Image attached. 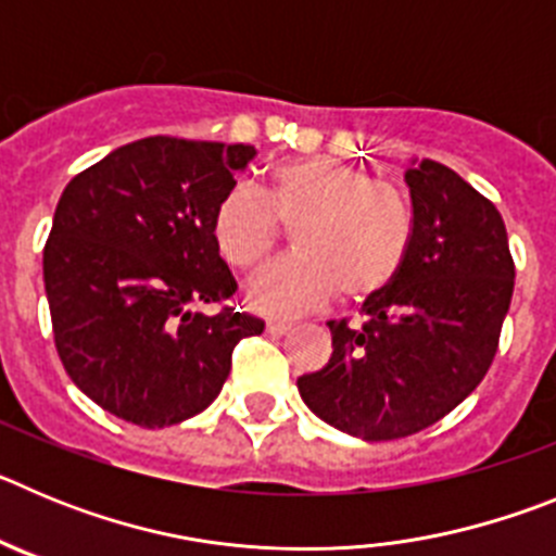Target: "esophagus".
Segmentation results:
<instances>
[{
    "label": "esophagus",
    "instance_id": "esophagus-1",
    "mask_svg": "<svg viewBox=\"0 0 556 556\" xmlns=\"http://www.w3.org/2000/svg\"><path fill=\"white\" fill-rule=\"evenodd\" d=\"M267 331L275 333V337H281V333L292 331V323H289V320H269Z\"/></svg>",
    "mask_w": 556,
    "mask_h": 556
}]
</instances>
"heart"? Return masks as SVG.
Instances as JSON below:
<instances>
[{
  "instance_id": "heart-1",
  "label": "heart",
  "mask_w": 556,
  "mask_h": 556,
  "mask_svg": "<svg viewBox=\"0 0 556 556\" xmlns=\"http://www.w3.org/2000/svg\"><path fill=\"white\" fill-rule=\"evenodd\" d=\"M292 228L289 258L248 281V303L262 314L294 317L323 308L337 292L367 301L395 281L415 239V208L401 186L333 159L273 166L267 191L239 184L219 200L211 236L236 269L262 264Z\"/></svg>"
}]
</instances>
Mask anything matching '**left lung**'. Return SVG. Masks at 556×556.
<instances>
[{
  "instance_id": "8db88e82",
  "label": "left lung",
  "mask_w": 556,
  "mask_h": 556,
  "mask_svg": "<svg viewBox=\"0 0 556 556\" xmlns=\"http://www.w3.org/2000/svg\"><path fill=\"white\" fill-rule=\"evenodd\" d=\"M415 239L362 326L331 320L333 353L298 378L314 415L362 440L429 429L488 376L515 287L498 208L454 169L424 159L406 169Z\"/></svg>"
}]
</instances>
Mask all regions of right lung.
I'll use <instances>...</instances> for the list:
<instances>
[{
	"label": "right lung",
	"mask_w": 556,
	"mask_h": 556,
	"mask_svg": "<svg viewBox=\"0 0 556 556\" xmlns=\"http://www.w3.org/2000/svg\"><path fill=\"white\" fill-rule=\"evenodd\" d=\"M250 144L150 136L68 180L43 248V287L68 378L141 429L219 395L236 342L264 320L225 306L236 281L211 219ZM220 306L217 315L193 308Z\"/></svg>",
	"instance_id": "1"
}]
</instances>
